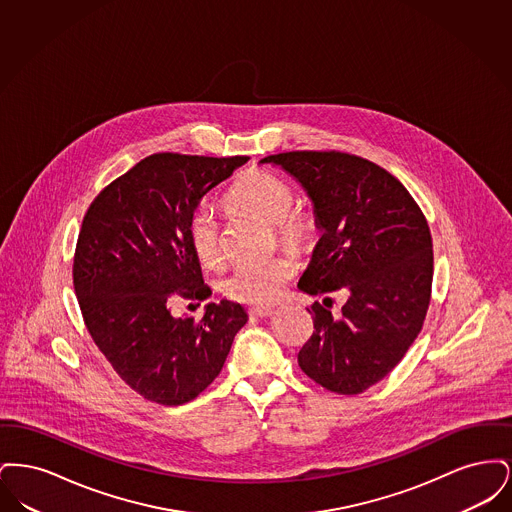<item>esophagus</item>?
<instances>
[{"mask_svg": "<svg viewBox=\"0 0 512 512\" xmlns=\"http://www.w3.org/2000/svg\"><path fill=\"white\" fill-rule=\"evenodd\" d=\"M272 315H274V309H270V307H253V309H249V317L267 318L272 317Z\"/></svg>", "mask_w": 512, "mask_h": 512, "instance_id": "obj_1", "label": "esophagus"}]
</instances>
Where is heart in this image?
Here are the masks:
<instances>
[{
	"mask_svg": "<svg viewBox=\"0 0 512 512\" xmlns=\"http://www.w3.org/2000/svg\"><path fill=\"white\" fill-rule=\"evenodd\" d=\"M234 211L272 224L280 244L307 249L317 238V220L299 205H293V188L288 180L265 169L245 171L226 195ZM190 242L205 267H219L224 249L217 215L211 207H195L188 220ZM295 272V261L288 253H278L263 263H240L220 282L222 293L238 303H272Z\"/></svg>",
	"mask_w": 512,
	"mask_h": 512,
	"instance_id": "1",
	"label": "heart"
}]
</instances>
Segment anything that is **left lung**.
Wrapping results in <instances>:
<instances>
[{"label":"left lung","mask_w":512,"mask_h":512,"mask_svg":"<svg viewBox=\"0 0 512 512\" xmlns=\"http://www.w3.org/2000/svg\"><path fill=\"white\" fill-rule=\"evenodd\" d=\"M280 165L313 199L322 238L299 290L324 295L307 309L315 332L301 370L326 390L357 395L388 376L422 330L432 295L434 249L424 213L386 169L341 151H288ZM348 301L332 316L327 295Z\"/></svg>","instance_id":"8db88e82"}]
</instances>
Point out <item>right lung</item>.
Returning <instances> with one entry per match:
<instances>
[{"mask_svg":"<svg viewBox=\"0 0 512 512\" xmlns=\"http://www.w3.org/2000/svg\"><path fill=\"white\" fill-rule=\"evenodd\" d=\"M249 157L153 153L88 207L74 251L84 324L122 380L147 401L176 407L222 370L244 307L222 299L197 318L172 317L176 299L205 301L188 220L203 195Z\"/></svg>","mask_w":512,"mask_h":512,"instance_id":"add662e5","label":"right lung"}]
</instances>
